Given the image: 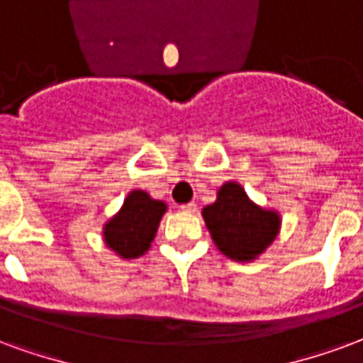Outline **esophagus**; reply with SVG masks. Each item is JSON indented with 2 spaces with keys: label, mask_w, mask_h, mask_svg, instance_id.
Masks as SVG:
<instances>
[{
  "label": "esophagus",
  "mask_w": 363,
  "mask_h": 363,
  "mask_svg": "<svg viewBox=\"0 0 363 363\" xmlns=\"http://www.w3.org/2000/svg\"><path fill=\"white\" fill-rule=\"evenodd\" d=\"M181 209L182 211H189V213H194L196 209H198V206H196V202H189V203H182Z\"/></svg>",
  "instance_id": "1"
}]
</instances>
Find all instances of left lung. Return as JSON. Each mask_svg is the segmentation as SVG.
Returning a JSON list of instances; mask_svg holds the SVG:
<instances>
[{
  "mask_svg": "<svg viewBox=\"0 0 363 363\" xmlns=\"http://www.w3.org/2000/svg\"><path fill=\"white\" fill-rule=\"evenodd\" d=\"M213 242L225 256L250 262L269 246L279 233V216L248 200L236 182L223 184L217 202L202 211Z\"/></svg>",
  "mask_w": 363,
  "mask_h": 363,
  "instance_id": "obj_1",
  "label": "left lung"
}]
</instances>
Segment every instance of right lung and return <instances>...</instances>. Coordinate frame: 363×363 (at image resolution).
<instances>
[{"label":"right lung","mask_w":363,"mask_h":363,"mask_svg":"<svg viewBox=\"0 0 363 363\" xmlns=\"http://www.w3.org/2000/svg\"><path fill=\"white\" fill-rule=\"evenodd\" d=\"M163 213L165 203L152 200L142 190H134L123 209L106 225V244L127 259L142 256L154 240Z\"/></svg>","instance_id":"right-lung-1"}]
</instances>
